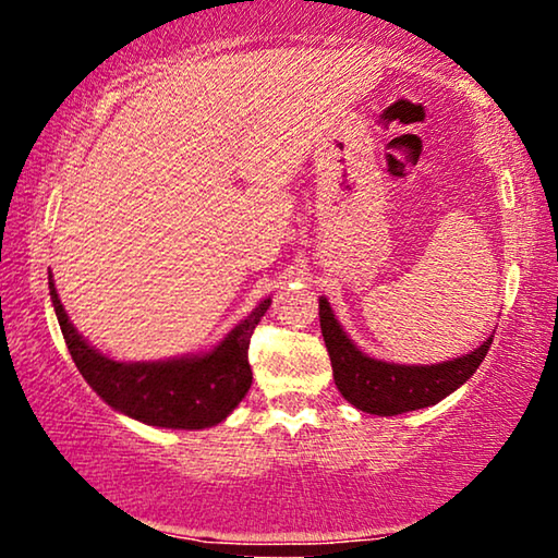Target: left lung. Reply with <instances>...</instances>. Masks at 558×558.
Returning <instances> with one entry per match:
<instances>
[{"mask_svg": "<svg viewBox=\"0 0 558 558\" xmlns=\"http://www.w3.org/2000/svg\"><path fill=\"white\" fill-rule=\"evenodd\" d=\"M322 337L327 344L333 381L351 407L376 416H397L407 411L439 404L461 384H466L484 362L492 339L464 356L441 364H393L364 354L341 329L327 296L319 299Z\"/></svg>", "mask_w": 558, "mask_h": 558, "instance_id": "1", "label": "left lung"}]
</instances>
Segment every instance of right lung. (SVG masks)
Here are the masks:
<instances>
[{
    "instance_id": "right-lung-1",
    "label": "right lung",
    "mask_w": 558,
    "mask_h": 558,
    "mask_svg": "<svg viewBox=\"0 0 558 558\" xmlns=\"http://www.w3.org/2000/svg\"><path fill=\"white\" fill-rule=\"evenodd\" d=\"M49 296L66 349L84 381L119 414L161 428H209L225 422L252 387L250 341L271 296L252 308L217 347L161 362H117L94 349L66 316L49 274Z\"/></svg>"
}]
</instances>
